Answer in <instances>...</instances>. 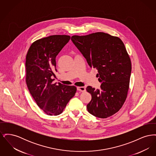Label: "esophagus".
I'll list each match as a JSON object with an SVG mask.
<instances>
[{
	"mask_svg": "<svg viewBox=\"0 0 156 156\" xmlns=\"http://www.w3.org/2000/svg\"><path fill=\"white\" fill-rule=\"evenodd\" d=\"M77 90L80 92H85V88L83 87H77Z\"/></svg>",
	"mask_w": 156,
	"mask_h": 156,
	"instance_id": "esophagus-1",
	"label": "esophagus"
}]
</instances>
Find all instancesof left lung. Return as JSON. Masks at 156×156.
<instances>
[{
  "instance_id": "8db88e82",
  "label": "left lung",
  "mask_w": 156,
  "mask_h": 156,
  "mask_svg": "<svg viewBox=\"0 0 156 156\" xmlns=\"http://www.w3.org/2000/svg\"><path fill=\"white\" fill-rule=\"evenodd\" d=\"M90 68L98 70L100 89L90 86L92 95L87 105L90 114L107 118L119 111L126 101L129 89L132 64L124 43L119 37L103 32L71 37Z\"/></svg>"
}]
</instances>
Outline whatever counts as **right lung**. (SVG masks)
I'll return each mask as SVG.
<instances>
[{
  "label": "right lung",
  "mask_w": 156,
  "mask_h": 156,
  "mask_svg": "<svg viewBox=\"0 0 156 156\" xmlns=\"http://www.w3.org/2000/svg\"><path fill=\"white\" fill-rule=\"evenodd\" d=\"M67 35H52L32 43L26 55V82L38 106L48 115L61 114L76 91L75 86L53 83L55 58L70 40Z\"/></svg>",
  "instance_id": "obj_1"
}]
</instances>
